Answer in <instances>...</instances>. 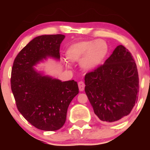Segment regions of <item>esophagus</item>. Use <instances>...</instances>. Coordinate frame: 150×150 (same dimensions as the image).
<instances>
[{
  "mask_svg": "<svg viewBox=\"0 0 150 150\" xmlns=\"http://www.w3.org/2000/svg\"><path fill=\"white\" fill-rule=\"evenodd\" d=\"M85 83H84L82 81H80V82H78V87H79V89H80V92H82L85 89Z\"/></svg>",
  "mask_w": 150,
  "mask_h": 150,
  "instance_id": "esophagus-1",
  "label": "esophagus"
}]
</instances>
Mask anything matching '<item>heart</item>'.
Returning a JSON list of instances; mask_svg holds the SVG:
<instances>
[{"instance_id": "heart-1", "label": "heart", "mask_w": 150, "mask_h": 150, "mask_svg": "<svg viewBox=\"0 0 150 150\" xmlns=\"http://www.w3.org/2000/svg\"><path fill=\"white\" fill-rule=\"evenodd\" d=\"M108 52L107 43L101 39L81 41L73 44L66 51V57L72 62L80 61L82 69L91 71L100 66ZM63 63L67 68H70L66 61Z\"/></svg>"}]
</instances>
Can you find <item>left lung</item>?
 <instances>
[{
    "label": "left lung",
    "mask_w": 150,
    "mask_h": 150,
    "mask_svg": "<svg viewBox=\"0 0 150 150\" xmlns=\"http://www.w3.org/2000/svg\"><path fill=\"white\" fill-rule=\"evenodd\" d=\"M85 91L94 112L102 122L128 116L137 101L139 77L131 53L119 45L94 71L86 74Z\"/></svg>",
    "instance_id": "obj_1"
}]
</instances>
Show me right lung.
<instances>
[{
  "instance_id": "obj_1",
  "label": "right lung",
  "mask_w": 150,
  "mask_h": 150,
  "mask_svg": "<svg viewBox=\"0 0 150 150\" xmlns=\"http://www.w3.org/2000/svg\"><path fill=\"white\" fill-rule=\"evenodd\" d=\"M63 34L35 37L15 58L11 73V89L18 111L39 130L54 131L62 128L67 111L79 93L74 80L62 82L34 68L48 58L59 61Z\"/></svg>"
}]
</instances>
